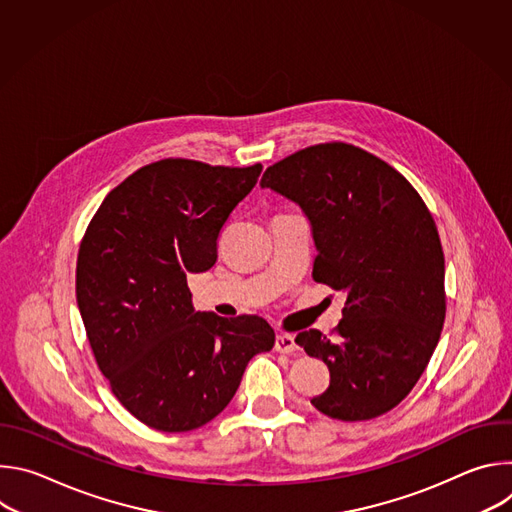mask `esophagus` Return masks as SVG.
Listing matches in <instances>:
<instances>
[{
	"mask_svg": "<svg viewBox=\"0 0 512 512\" xmlns=\"http://www.w3.org/2000/svg\"><path fill=\"white\" fill-rule=\"evenodd\" d=\"M275 350L277 352H283V354H289V352H296L300 350L296 338L291 334H277L275 336Z\"/></svg>",
	"mask_w": 512,
	"mask_h": 512,
	"instance_id": "obj_1",
	"label": "esophagus"
}]
</instances>
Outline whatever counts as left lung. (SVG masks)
Segmentation results:
<instances>
[{
  "label": "left lung",
  "instance_id": "8db88e82",
  "mask_svg": "<svg viewBox=\"0 0 512 512\" xmlns=\"http://www.w3.org/2000/svg\"><path fill=\"white\" fill-rule=\"evenodd\" d=\"M261 188L302 208L318 251L312 275L346 296L334 338L296 336L330 371L312 405L340 421L391 411L423 375L446 318L444 251L425 202L395 168L340 141L269 166Z\"/></svg>",
  "mask_w": 512,
  "mask_h": 512
}]
</instances>
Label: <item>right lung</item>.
<instances>
[{"instance_id": "add662e5", "label": "right lung", "mask_w": 512, "mask_h": 512, "mask_svg": "<svg viewBox=\"0 0 512 512\" xmlns=\"http://www.w3.org/2000/svg\"><path fill=\"white\" fill-rule=\"evenodd\" d=\"M261 170L180 158L143 166L107 194L83 237L77 304L89 344L119 403L154 429L214 419L249 360L273 348L263 318L196 312L186 283L214 265L218 233Z\"/></svg>"}]
</instances>
